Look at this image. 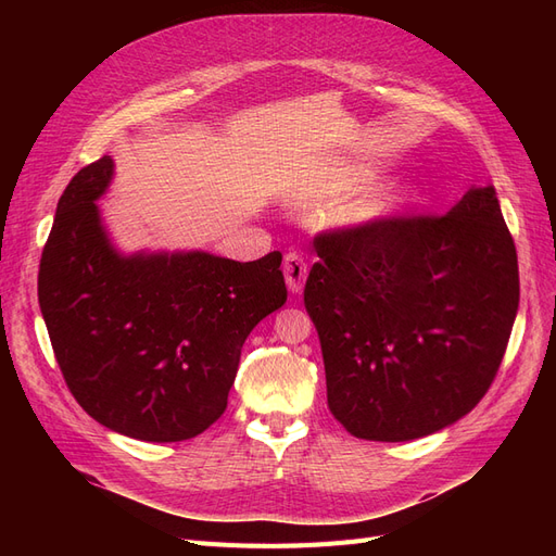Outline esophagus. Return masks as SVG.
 I'll list each match as a JSON object with an SVG mask.
<instances>
[{"label":"esophagus","instance_id":"obj_1","mask_svg":"<svg viewBox=\"0 0 556 556\" xmlns=\"http://www.w3.org/2000/svg\"><path fill=\"white\" fill-rule=\"evenodd\" d=\"M282 274H285V282H288L290 292L299 294L301 290H304V282L308 276V264L304 257L299 255V252H288L282 262Z\"/></svg>","mask_w":556,"mask_h":556}]
</instances>
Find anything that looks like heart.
I'll list each match as a JSON object with an SVG mask.
<instances>
[{
  "label": "heart",
  "instance_id": "1",
  "mask_svg": "<svg viewBox=\"0 0 556 556\" xmlns=\"http://www.w3.org/2000/svg\"><path fill=\"white\" fill-rule=\"evenodd\" d=\"M352 178H339L333 182L319 185V188H306L304 192H299V199L306 201V204L327 201L336 194L345 192ZM392 206H394V197L387 190H366L348 201V204L339 211V220L343 225H364V223L378 220V217H382L384 213H390Z\"/></svg>",
  "mask_w": 556,
  "mask_h": 556
}]
</instances>
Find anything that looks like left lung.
<instances>
[{
    "label": "left lung",
    "instance_id": "1",
    "mask_svg": "<svg viewBox=\"0 0 556 556\" xmlns=\"http://www.w3.org/2000/svg\"><path fill=\"white\" fill-rule=\"evenodd\" d=\"M304 304L331 415L357 439H422L473 410L519 306L517 250L496 192L441 215L396 213L319 231Z\"/></svg>",
    "mask_w": 556,
    "mask_h": 556
}]
</instances>
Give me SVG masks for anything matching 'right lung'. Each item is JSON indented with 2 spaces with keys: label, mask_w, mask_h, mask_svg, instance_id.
Masks as SVG:
<instances>
[{
  "label": "right lung",
  "mask_w": 556,
  "mask_h": 556,
  "mask_svg": "<svg viewBox=\"0 0 556 556\" xmlns=\"http://www.w3.org/2000/svg\"><path fill=\"white\" fill-rule=\"evenodd\" d=\"M111 176L113 160L99 157L58 201L39 264L50 345L99 425L148 443L188 441L225 413L248 333L288 299L282 255L123 257L94 201Z\"/></svg>",
  "instance_id": "1"
}]
</instances>
